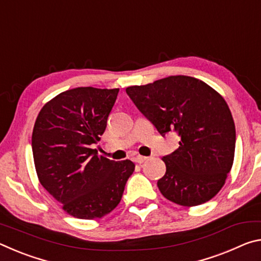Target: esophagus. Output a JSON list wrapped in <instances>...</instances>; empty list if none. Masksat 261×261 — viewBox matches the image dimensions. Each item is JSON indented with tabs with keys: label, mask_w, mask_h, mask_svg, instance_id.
Masks as SVG:
<instances>
[{
	"label": "esophagus",
	"mask_w": 261,
	"mask_h": 261,
	"mask_svg": "<svg viewBox=\"0 0 261 261\" xmlns=\"http://www.w3.org/2000/svg\"><path fill=\"white\" fill-rule=\"evenodd\" d=\"M148 158H146V156H143V155H138L136 158V162L137 163H139V165H141V163H144L145 161L147 160Z\"/></svg>",
	"instance_id": "1"
}]
</instances>
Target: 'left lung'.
I'll list each match as a JSON object with an SVG mask.
<instances>
[{"instance_id":"left-lung-1","label":"left lung","mask_w":261,"mask_h":261,"mask_svg":"<svg viewBox=\"0 0 261 261\" xmlns=\"http://www.w3.org/2000/svg\"><path fill=\"white\" fill-rule=\"evenodd\" d=\"M126 94L159 134L176 132L179 147L162 158L166 174L158 180L163 197L180 206L211 200L226 182L235 155L236 130L224 99L206 83L170 76Z\"/></svg>"}]
</instances>
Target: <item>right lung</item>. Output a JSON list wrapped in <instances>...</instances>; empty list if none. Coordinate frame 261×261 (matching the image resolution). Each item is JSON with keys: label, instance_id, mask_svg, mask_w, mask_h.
<instances>
[{"label": "right lung", "instance_id": "1", "mask_svg": "<svg viewBox=\"0 0 261 261\" xmlns=\"http://www.w3.org/2000/svg\"><path fill=\"white\" fill-rule=\"evenodd\" d=\"M118 88L77 87L43 106L32 134L35 170L43 188L77 219H100L122 199L135 170L130 160L99 156L96 149Z\"/></svg>", "mask_w": 261, "mask_h": 261}]
</instances>
